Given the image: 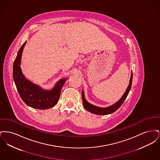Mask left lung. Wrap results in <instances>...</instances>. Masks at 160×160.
<instances>
[{"label": "left lung", "mask_w": 160, "mask_h": 160, "mask_svg": "<svg viewBox=\"0 0 160 160\" xmlns=\"http://www.w3.org/2000/svg\"><path fill=\"white\" fill-rule=\"evenodd\" d=\"M132 72L131 71V75L129 79V83L125 92L123 93L122 97L119 99L116 102H115L113 104L107 107H100L96 106L89 102L85 98L84 96V92L83 89L82 90V100H83V104L84 108L88 110V112L92 113L93 114H99V115H106L112 113L116 111L121 106L124 101L127 98V95L129 93V91L131 88L132 85Z\"/></svg>", "instance_id": "obj_1"}]
</instances>
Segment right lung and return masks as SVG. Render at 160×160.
<instances>
[{"mask_svg": "<svg viewBox=\"0 0 160 160\" xmlns=\"http://www.w3.org/2000/svg\"><path fill=\"white\" fill-rule=\"evenodd\" d=\"M26 41L18 52L13 65V79L18 92L24 102L33 108L45 110L54 106L58 102L62 88L67 78L60 79L52 89H44L32 83L24 76L21 68V61Z\"/></svg>", "mask_w": 160, "mask_h": 160, "instance_id": "right-lung-1", "label": "right lung"}]
</instances>
